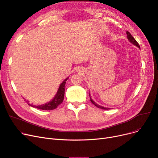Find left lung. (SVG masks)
<instances>
[{
	"label": "left lung",
	"mask_w": 158,
	"mask_h": 158,
	"mask_svg": "<svg viewBox=\"0 0 158 158\" xmlns=\"http://www.w3.org/2000/svg\"><path fill=\"white\" fill-rule=\"evenodd\" d=\"M126 34H127V39L129 40V41L131 43V44H133V45H135V46H137V47H138L139 48H140V45H139V44L137 43V41L135 40V38H134L132 36H131V34L128 32V31H127L126 32ZM89 96H90V102L94 105L95 106H96L98 108H100V109H105V110H107V109H109V108H107V107H102V106H100V105H98V104H97V103H96L94 101H93L92 100V98H91V97H90V94H89Z\"/></svg>",
	"instance_id": "obj_1"
}]
</instances>
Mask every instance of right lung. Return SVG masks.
Returning a JSON list of instances; mask_svg holds the SVG:
<instances>
[{
  "label": "right lung",
  "instance_id": "add662e5",
  "mask_svg": "<svg viewBox=\"0 0 158 158\" xmlns=\"http://www.w3.org/2000/svg\"><path fill=\"white\" fill-rule=\"evenodd\" d=\"M68 79V77L66 78L60 84L55 96L51 102L46 103L45 104L41 105V106H34L32 104H29L28 101L27 102V103L29 105V106H31L32 107H35V108L42 109V110H52V109H56L60 104L62 103L64 100V91H65V84Z\"/></svg>",
  "mask_w": 158,
  "mask_h": 158
}]
</instances>
